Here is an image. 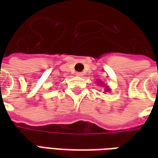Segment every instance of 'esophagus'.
Masks as SVG:
<instances>
[{
	"mask_svg": "<svg viewBox=\"0 0 158 158\" xmlns=\"http://www.w3.org/2000/svg\"><path fill=\"white\" fill-rule=\"evenodd\" d=\"M76 75L77 76H79V77H81V76L83 75V73H76Z\"/></svg>",
	"mask_w": 158,
	"mask_h": 158,
	"instance_id": "obj_1",
	"label": "esophagus"
}]
</instances>
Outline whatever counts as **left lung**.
<instances>
[{
	"label": "left lung",
	"mask_w": 158,
	"mask_h": 158,
	"mask_svg": "<svg viewBox=\"0 0 158 158\" xmlns=\"http://www.w3.org/2000/svg\"><path fill=\"white\" fill-rule=\"evenodd\" d=\"M106 89V90H108V89H107V88H106V89Z\"/></svg>",
	"instance_id": "left-lung-1"
}]
</instances>
